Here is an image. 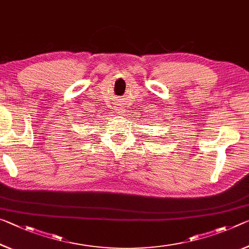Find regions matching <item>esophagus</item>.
I'll list each match as a JSON object with an SVG mask.
<instances>
[{"label":"esophagus","instance_id":"1","mask_svg":"<svg viewBox=\"0 0 249 249\" xmlns=\"http://www.w3.org/2000/svg\"><path fill=\"white\" fill-rule=\"evenodd\" d=\"M124 105L123 104H117V107L115 108V113L117 114V115H122V114L124 113Z\"/></svg>","mask_w":249,"mask_h":249}]
</instances>
